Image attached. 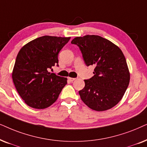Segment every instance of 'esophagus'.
Here are the masks:
<instances>
[{
	"label": "esophagus",
	"instance_id": "obj_1",
	"mask_svg": "<svg viewBox=\"0 0 147 147\" xmlns=\"http://www.w3.org/2000/svg\"><path fill=\"white\" fill-rule=\"evenodd\" d=\"M68 79L70 81L72 82V81H75V80L76 79H75V78H70V77H68Z\"/></svg>",
	"mask_w": 147,
	"mask_h": 147
}]
</instances>
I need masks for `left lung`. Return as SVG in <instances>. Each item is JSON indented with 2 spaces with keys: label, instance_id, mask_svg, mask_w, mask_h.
Masks as SVG:
<instances>
[{
  "label": "left lung",
  "instance_id": "1",
  "mask_svg": "<svg viewBox=\"0 0 147 147\" xmlns=\"http://www.w3.org/2000/svg\"><path fill=\"white\" fill-rule=\"evenodd\" d=\"M71 43L79 46L86 65L95 66L94 76L84 80L85 87L79 92L82 101L98 111L114 107L122 99L130 82L122 50L107 39L95 35L77 37Z\"/></svg>",
  "mask_w": 147,
  "mask_h": 147
}]
</instances>
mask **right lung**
<instances>
[{"label": "right lung", "mask_w": 147, "mask_h": 147, "mask_svg": "<svg viewBox=\"0 0 147 147\" xmlns=\"http://www.w3.org/2000/svg\"><path fill=\"white\" fill-rule=\"evenodd\" d=\"M70 38L44 36L25 44L17 54L12 78L29 106L44 109L57 100L67 79L49 72L58 66V55Z\"/></svg>", "instance_id": "1"}]
</instances>
